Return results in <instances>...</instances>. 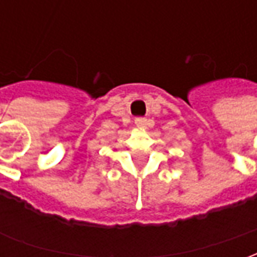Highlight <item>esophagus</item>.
Listing matches in <instances>:
<instances>
[{
	"label": "esophagus",
	"mask_w": 257,
	"mask_h": 257,
	"mask_svg": "<svg viewBox=\"0 0 257 257\" xmlns=\"http://www.w3.org/2000/svg\"><path fill=\"white\" fill-rule=\"evenodd\" d=\"M135 123H136V126H139V128H146V126H147V119L143 117H139L135 119Z\"/></svg>",
	"instance_id": "34e87169"
}]
</instances>
